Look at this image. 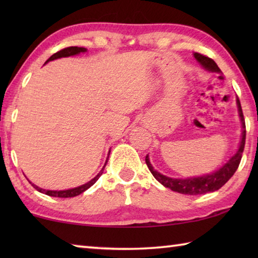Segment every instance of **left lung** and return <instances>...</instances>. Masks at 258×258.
I'll list each match as a JSON object with an SVG mask.
<instances>
[{"instance_id":"1","label":"left lung","mask_w":258,"mask_h":258,"mask_svg":"<svg viewBox=\"0 0 258 258\" xmlns=\"http://www.w3.org/2000/svg\"><path fill=\"white\" fill-rule=\"evenodd\" d=\"M194 55L195 58L199 61L200 64H202L204 68H206L207 71L222 73L221 69L218 68L216 62L213 59L208 58V56L204 55L202 53H198V52H196ZM237 104L239 109V116H240V119H241L242 128H243L242 138H241V141H240V146L237 154H235L232 158H231L228 163L223 166V167L218 169V171H216L215 173L208 174V175H204V176H199V177L172 178V177L165 176L163 174L157 172L156 169H154V167H152L149 161V157L147 155L146 164L152 175L155 176L156 180L160 182L164 186L168 187V189L176 191L178 194L190 195V196L204 195V194H207V192H214L223 186L225 183L233 176V174L238 169L240 161H241L242 152L244 149V142H246V124H244L243 113H242L241 104H240L239 99H237Z\"/></svg>"}]
</instances>
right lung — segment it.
<instances>
[{"label": "right lung", "mask_w": 258, "mask_h": 258, "mask_svg": "<svg viewBox=\"0 0 258 258\" xmlns=\"http://www.w3.org/2000/svg\"><path fill=\"white\" fill-rule=\"evenodd\" d=\"M86 49L85 47H78V46H69V47H64V49L60 50L56 52V53L52 54L49 59L46 60V62H49V61L51 60H54V59H58V58H62V56H71V55H75V54H78L81 53V52H85ZM45 62V63H46ZM108 160V159H107ZM107 165V161L106 164H104V166ZM103 166V168H104ZM103 168L101 169V172H100L97 176H95L94 178H92L90 182L85 183V184H83L81 186H77V187H74V189H69V190H60V191H52V190H44L42 189V187H38L36 185L32 184L35 189H36L37 191L42 192V194H45L47 196H50V197H58V198H72V197H75V196H78L81 195L82 192H84L85 190L89 189L90 186H92L95 182H97L99 180V177L102 175L103 173Z\"/></svg>", "instance_id": "obj_1"}]
</instances>
